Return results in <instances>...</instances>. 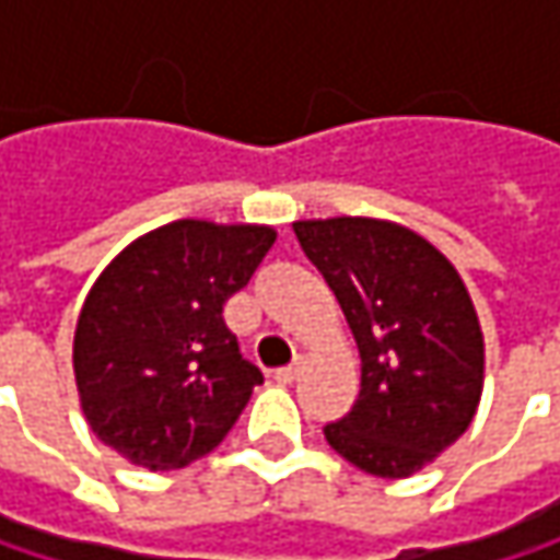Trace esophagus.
<instances>
[{"instance_id": "34e87169", "label": "esophagus", "mask_w": 560, "mask_h": 560, "mask_svg": "<svg viewBox=\"0 0 560 560\" xmlns=\"http://www.w3.org/2000/svg\"><path fill=\"white\" fill-rule=\"evenodd\" d=\"M301 373H304V360H294L291 366H281V370H276V380L284 383V386H291V383H298V380H301Z\"/></svg>"}]
</instances>
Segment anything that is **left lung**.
I'll list each match as a JSON object with an SVG mask.
<instances>
[{"instance_id":"left-lung-1","label":"left lung","mask_w":560,"mask_h":560,"mask_svg":"<svg viewBox=\"0 0 560 560\" xmlns=\"http://www.w3.org/2000/svg\"><path fill=\"white\" fill-rule=\"evenodd\" d=\"M291 226L337 294L363 360L357 405L324 438L373 477H411L470 428L483 395V330L470 291L441 249L392 220Z\"/></svg>"}]
</instances>
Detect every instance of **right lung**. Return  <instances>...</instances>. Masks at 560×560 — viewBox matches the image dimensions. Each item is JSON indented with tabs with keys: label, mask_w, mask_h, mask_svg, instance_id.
Here are the masks:
<instances>
[{
	"label": "right lung",
	"mask_w": 560,
	"mask_h": 560,
	"mask_svg": "<svg viewBox=\"0 0 560 560\" xmlns=\"http://www.w3.org/2000/svg\"><path fill=\"white\" fill-rule=\"evenodd\" d=\"M276 243L272 226L174 220L129 243L93 281L73 330L90 431L145 470L210 454L262 383L223 304Z\"/></svg>",
	"instance_id": "1"
}]
</instances>
